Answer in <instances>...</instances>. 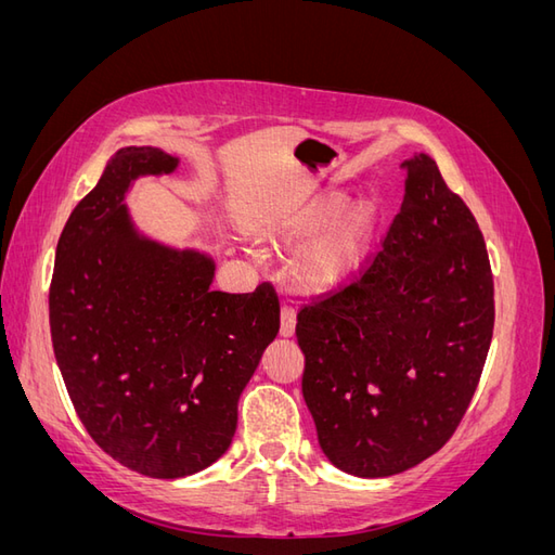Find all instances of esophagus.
Returning a JSON list of instances; mask_svg holds the SVG:
<instances>
[{"instance_id":"obj_1","label":"esophagus","mask_w":555,"mask_h":555,"mask_svg":"<svg viewBox=\"0 0 555 555\" xmlns=\"http://www.w3.org/2000/svg\"><path fill=\"white\" fill-rule=\"evenodd\" d=\"M294 331H296V312H294V308L284 306L282 317H280V335H284V338H292Z\"/></svg>"}]
</instances>
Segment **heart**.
Masks as SVG:
<instances>
[{"label":"heart","mask_w":555,"mask_h":555,"mask_svg":"<svg viewBox=\"0 0 555 555\" xmlns=\"http://www.w3.org/2000/svg\"><path fill=\"white\" fill-rule=\"evenodd\" d=\"M347 196L343 192H324L294 212L280 229V238L300 245L314 238L328 225L298 261V280L308 292L328 294L340 289L359 273L373 236V208L354 204L345 211ZM263 257V251H257Z\"/></svg>","instance_id":"obj_1"}]
</instances>
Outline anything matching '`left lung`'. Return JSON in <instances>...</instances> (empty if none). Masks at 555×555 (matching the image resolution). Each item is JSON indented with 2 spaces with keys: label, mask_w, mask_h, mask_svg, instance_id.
Masks as SVG:
<instances>
[{
  "label": "left lung",
  "mask_w": 555,
  "mask_h": 555,
  "mask_svg": "<svg viewBox=\"0 0 555 555\" xmlns=\"http://www.w3.org/2000/svg\"><path fill=\"white\" fill-rule=\"evenodd\" d=\"M402 169L405 196L377 257L296 324L319 447L367 479L405 473L444 447L475 396L495 322L475 215L428 155Z\"/></svg>",
  "instance_id": "1"
}]
</instances>
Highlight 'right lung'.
<instances>
[{"instance_id": "add662e5", "label": "right lung", "mask_w": 555, "mask_h": 555, "mask_svg": "<svg viewBox=\"0 0 555 555\" xmlns=\"http://www.w3.org/2000/svg\"><path fill=\"white\" fill-rule=\"evenodd\" d=\"M178 157L120 147L74 208L55 251L50 335L66 391L90 438L155 479L188 477L229 449L238 398L280 331L273 284L212 292L215 261L133 224L125 196Z\"/></svg>"}]
</instances>
